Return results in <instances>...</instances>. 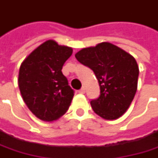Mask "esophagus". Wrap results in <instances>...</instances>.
Segmentation results:
<instances>
[{"label": "esophagus", "instance_id": "obj_1", "mask_svg": "<svg viewBox=\"0 0 158 158\" xmlns=\"http://www.w3.org/2000/svg\"><path fill=\"white\" fill-rule=\"evenodd\" d=\"M78 92H79L80 94H84V93H85V89H84V87H82V88Z\"/></svg>", "mask_w": 158, "mask_h": 158}]
</instances>
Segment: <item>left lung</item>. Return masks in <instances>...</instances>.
Returning <instances> with one entry per match:
<instances>
[{
    "instance_id": "obj_1",
    "label": "left lung",
    "mask_w": 158,
    "mask_h": 158,
    "mask_svg": "<svg viewBox=\"0 0 158 158\" xmlns=\"http://www.w3.org/2000/svg\"><path fill=\"white\" fill-rule=\"evenodd\" d=\"M75 56L93 70L98 81L100 96L90 101L93 111L108 120L122 116L137 90L139 68L135 59L108 42L82 48Z\"/></svg>"
}]
</instances>
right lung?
I'll list each match as a JSON object with an SVG mask.
<instances>
[{
	"instance_id": "right-lung-1",
	"label": "right lung",
	"mask_w": 158,
	"mask_h": 158,
	"mask_svg": "<svg viewBox=\"0 0 158 158\" xmlns=\"http://www.w3.org/2000/svg\"><path fill=\"white\" fill-rule=\"evenodd\" d=\"M73 49L47 40L22 62L18 86L30 111L41 120L53 121L68 111L74 90L61 72Z\"/></svg>"
}]
</instances>
